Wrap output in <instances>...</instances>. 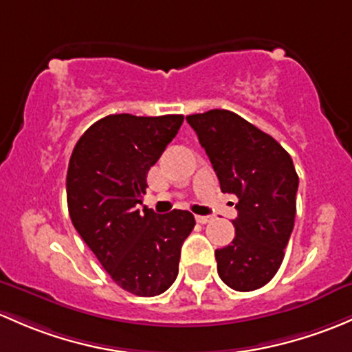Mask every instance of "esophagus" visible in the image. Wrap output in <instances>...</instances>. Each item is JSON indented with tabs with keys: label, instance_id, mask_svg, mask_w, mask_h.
<instances>
[{
	"label": "esophagus",
	"instance_id": "obj_1",
	"mask_svg": "<svg viewBox=\"0 0 352 352\" xmlns=\"http://www.w3.org/2000/svg\"><path fill=\"white\" fill-rule=\"evenodd\" d=\"M212 220V217H206V215H197V222L198 223H208Z\"/></svg>",
	"mask_w": 352,
	"mask_h": 352
}]
</instances>
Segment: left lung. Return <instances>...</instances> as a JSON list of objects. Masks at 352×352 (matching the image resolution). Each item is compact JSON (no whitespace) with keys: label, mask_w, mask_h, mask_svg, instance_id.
I'll list each match as a JSON object with an SVG mask.
<instances>
[{"label":"left lung","mask_w":352,"mask_h":352,"mask_svg":"<svg viewBox=\"0 0 352 352\" xmlns=\"http://www.w3.org/2000/svg\"><path fill=\"white\" fill-rule=\"evenodd\" d=\"M208 155L220 190L239 198L235 237L217 249V271L227 286L252 292L273 280L285 257L296 213L298 175L271 135L229 110L188 115Z\"/></svg>","instance_id":"left-lung-1"}]
</instances>
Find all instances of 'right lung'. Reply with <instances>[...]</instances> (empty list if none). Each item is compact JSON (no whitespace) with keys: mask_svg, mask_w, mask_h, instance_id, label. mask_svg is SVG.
I'll return each instance as SVG.
<instances>
[{"mask_svg":"<svg viewBox=\"0 0 352 352\" xmlns=\"http://www.w3.org/2000/svg\"><path fill=\"white\" fill-rule=\"evenodd\" d=\"M183 115H108L81 135L69 159L72 226L111 280L139 296L164 293L195 227L186 210L157 215L142 205L147 173L176 137Z\"/></svg>","mask_w":352,"mask_h":352,"instance_id":"right-lung-1","label":"right lung"}]
</instances>
